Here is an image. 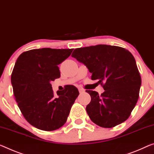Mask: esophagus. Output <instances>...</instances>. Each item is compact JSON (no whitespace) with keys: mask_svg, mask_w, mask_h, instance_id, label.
Listing matches in <instances>:
<instances>
[{"mask_svg":"<svg viewBox=\"0 0 154 154\" xmlns=\"http://www.w3.org/2000/svg\"><path fill=\"white\" fill-rule=\"evenodd\" d=\"M79 93H80V94L84 93V91H85L84 89H81V88H79Z\"/></svg>","mask_w":154,"mask_h":154,"instance_id":"1","label":"esophagus"}]
</instances>
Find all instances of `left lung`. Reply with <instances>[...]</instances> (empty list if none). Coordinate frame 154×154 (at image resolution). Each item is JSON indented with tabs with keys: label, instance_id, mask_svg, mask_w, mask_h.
I'll use <instances>...</instances> for the list:
<instances>
[{
	"label": "left lung",
	"instance_id": "left-lung-1",
	"mask_svg": "<svg viewBox=\"0 0 154 154\" xmlns=\"http://www.w3.org/2000/svg\"><path fill=\"white\" fill-rule=\"evenodd\" d=\"M72 57L85 64L105 91L86 90L91 102L86 107L91 121L104 128L125 122L138 100L141 77L136 60L127 49L98 45L75 49Z\"/></svg>",
	"mask_w": 154,
	"mask_h": 154
}]
</instances>
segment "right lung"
<instances>
[{"label":"right lung","mask_w":154,"mask_h":154,"mask_svg":"<svg viewBox=\"0 0 154 154\" xmlns=\"http://www.w3.org/2000/svg\"><path fill=\"white\" fill-rule=\"evenodd\" d=\"M73 49H32L16 60L11 76L14 95L26 120L37 129L51 131L62 127L79 95L76 87L70 85L55 97L51 85L60 76L58 65Z\"/></svg>","instance_id":"1"}]
</instances>
